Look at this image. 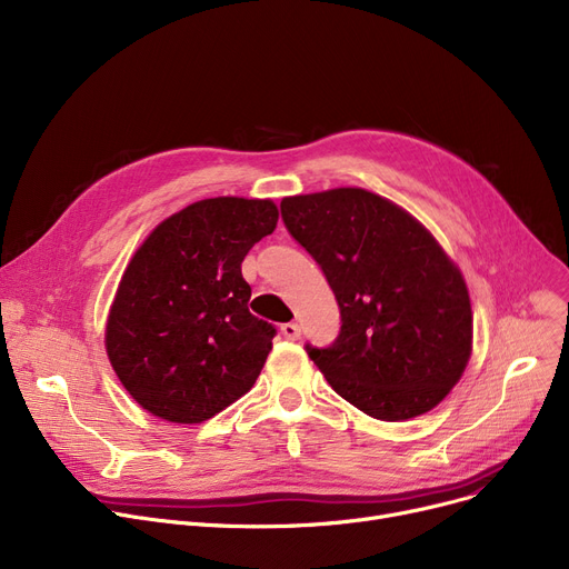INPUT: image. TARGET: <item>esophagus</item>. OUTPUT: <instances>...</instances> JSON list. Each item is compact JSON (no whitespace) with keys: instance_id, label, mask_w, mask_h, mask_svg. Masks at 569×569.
I'll return each mask as SVG.
<instances>
[{"instance_id":"obj_1","label":"esophagus","mask_w":569,"mask_h":569,"mask_svg":"<svg viewBox=\"0 0 569 569\" xmlns=\"http://www.w3.org/2000/svg\"><path fill=\"white\" fill-rule=\"evenodd\" d=\"M281 335L286 339H290V341H297V339L302 337V327L297 325V322H286V325H281Z\"/></svg>"}]
</instances>
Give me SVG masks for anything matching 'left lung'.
<instances>
[{
  "label": "left lung",
  "mask_w": 569,
  "mask_h": 569,
  "mask_svg": "<svg viewBox=\"0 0 569 569\" xmlns=\"http://www.w3.org/2000/svg\"><path fill=\"white\" fill-rule=\"evenodd\" d=\"M281 219L339 302L335 343H307L332 390L382 422L436 408L468 365L472 311L431 232L365 189L283 198Z\"/></svg>",
  "instance_id": "obj_1"
}]
</instances>
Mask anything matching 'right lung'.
Here are the masks:
<instances>
[{"mask_svg": "<svg viewBox=\"0 0 569 569\" xmlns=\"http://www.w3.org/2000/svg\"><path fill=\"white\" fill-rule=\"evenodd\" d=\"M277 221L272 200L207 198L159 223L136 251L106 350L144 410L198 425L251 390L277 330L249 311L242 260Z\"/></svg>", "mask_w": 569, "mask_h": 569, "instance_id": "obj_1", "label": "right lung"}]
</instances>
